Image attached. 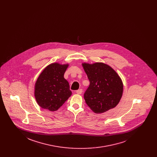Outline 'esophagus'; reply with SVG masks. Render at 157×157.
Returning a JSON list of instances; mask_svg holds the SVG:
<instances>
[{"label":"esophagus","instance_id":"esophagus-1","mask_svg":"<svg viewBox=\"0 0 157 157\" xmlns=\"http://www.w3.org/2000/svg\"><path fill=\"white\" fill-rule=\"evenodd\" d=\"M82 92H83V90H82V89H80V90H76V93H77V94H78V95H80V94H82Z\"/></svg>","mask_w":157,"mask_h":157}]
</instances>
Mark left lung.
I'll return each mask as SVG.
<instances>
[{
  "label": "left lung",
  "mask_w": 157,
  "mask_h": 157,
  "mask_svg": "<svg viewBox=\"0 0 157 157\" xmlns=\"http://www.w3.org/2000/svg\"><path fill=\"white\" fill-rule=\"evenodd\" d=\"M82 65L90 82L84 94L87 105L96 113L114 108L123 95V84L120 77L112 67L101 62Z\"/></svg>",
  "instance_id": "8db88e82"
}]
</instances>
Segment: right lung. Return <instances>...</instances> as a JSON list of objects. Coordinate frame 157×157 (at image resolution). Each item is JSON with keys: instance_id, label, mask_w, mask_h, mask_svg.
Wrapping results in <instances>:
<instances>
[{"instance_id": "1", "label": "right lung", "mask_w": 157, "mask_h": 157, "mask_svg": "<svg viewBox=\"0 0 157 157\" xmlns=\"http://www.w3.org/2000/svg\"><path fill=\"white\" fill-rule=\"evenodd\" d=\"M68 67V63H52L40 74L34 85V97L42 108L57 111L71 95L69 83L64 78Z\"/></svg>"}]
</instances>
